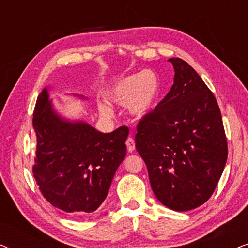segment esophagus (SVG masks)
<instances>
[{"mask_svg": "<svg viewBox=\"0 0 248 248\" xmlns=\"http://www.w3.org/2000/svg\"><path fill=\"white\" fill-rule=\"evenodd\" d=\"M126 147H127V151H128V152L134 151V149H135V142H134L133 139H132V138H127V140H126Z\"/></svg>", "mask_w": 248, "mask_h": 248, "instance_id": "34e87169", "label": "esophagus"}]
</instances>
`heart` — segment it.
I'll return each mask as SVG.
<instances>
[{"label": "heart", "mask_w": 248, "mask_h": 248, "mask_svg": "<svg viewBox=\"0 0 248 248\" xmlns=\"http://www.w3.org/2000/svg\"><path fill=\"white\" fill-rule=\"evenodd\" d=\"M159 91L158 77L152 71L144 70L118 80L106 93V99L110 104L124 105L134 116H143L151 109ZM99 111L104 116H110L111 109L100 105Z\"/></svg>", "instance_id": "b5f03b06"}]
</instances>
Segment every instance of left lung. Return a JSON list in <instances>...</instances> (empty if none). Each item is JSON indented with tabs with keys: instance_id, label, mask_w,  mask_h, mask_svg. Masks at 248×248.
Listing matches in <instances>:
<instances>
[{
	"instance_id": "left-lung-1",
	"label": "left lung",
	"mask_w": 248,
	"mask_h": 248,
	"mask_svg": "<svg viewBox=\"0 0 248 248\" xmlns=\"http://www.w3.org/2000/svg\"><path fill=\"white\" fill-rule=\"evenodd\" d=\"M168 61L175 70L174 84L139 122L135 148L147 165L155 198L175 211H188L215 192L228 145L216 97L185 61Z\"/></svg>"
}]
</instances>
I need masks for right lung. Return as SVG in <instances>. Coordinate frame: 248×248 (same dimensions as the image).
I'll return each instance as SVG.
<instances>
[{"label":"right lung","instance_id":"obj_1","mask_svg":"<svg viewBox=\"0 0 248 248\" xmlns=\"http://www.w3.org/2000/svg\"><path fill=\"white\" fill-rule=\"evenodd\" d=\"M48 98L45 88L33 109L37 137L33 177L53 206L74 216L88 215L106 199L126 155L128 128L101 133L82 121H67L54 110Z\"/></svg>","mask_w":248,"mask_h":248}]
</instances>
